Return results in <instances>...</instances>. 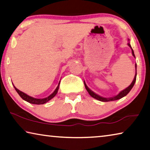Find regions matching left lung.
I'll list each match as a JSON object with an SVG mask.
<instances>
[{
  "label": "left lung",
  "instance_id": "8db88e82",
  "mask_svg": "<svg viewBox=\"0 0 150 150\" xmlns=\"http://www.w3.org/2000/svg\"><path fill=\"white\" fill-rule=\"evenodd\" d=\"M127 45H128V46H129V47H130L131 49H132V52L133 56H134V57L135 58V54H134V50H133V49L132 48V47H131V45H130L129 42H128ZM135 75L134 79V80H133L132 83L130 84L129 86H128L127 88H125V89H123V91H120V93H119L117 95V96H114V97H109V98H105V97H101V96H99V95L96 94V93H94L93 91H92L87 86L86 83H85V81H84L85 87V88H86L87 91L88 93H89V94L90 95V96H91L92 97H93V98L97 99V100L101 101H103V102L118 100V99H122V97H125V96H127V95L128 94V93H129V92L131 91V89H132V87H134V85L135 83V81H136V76H137V70H136V69H137V65H136V64H135Z\"/></svg>",
  "mask_w": 150,
  "mask_h": 150
}]
</instances>
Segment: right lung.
I'll use <instances>...</instances> for the list:
<instances>
[{"instance_id":"right-lung-1","label":"right lung","mask_w":150,"mask_h":150,"mask_svg":"<svg viewBox=\"0 0 150 150\" xmlns=\"http://www.w3.org/2000/svg\"><path fill=\"white\" fill-rule=\"evenodd\" d=\"M59 84H60V81H59L57 87V88L55 89V90L53 91V93H51L49 96H48L47 97H45V98H42V99H37V98H35V97H30L29 96H28V95H27L26 93H25L21 91L20 90H18L17 88H16L15 86H14V85H13V86H14V87H15V89L16 91V92L18 93V94L19 95L20 97L23 99V100H25L26 101L28 102V103H32V104L41 105V104L46 103L47 102H48L49 100H51V99H53V97L56 96L57 93V92H58V90H59Z\"/></svg>"}]
</instances>
